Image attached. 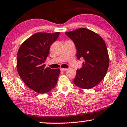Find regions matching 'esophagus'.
I'll use <instances>...</instances> for the list:
<instances>
[{
	"label": "esophagus",
	"instance_id": "obj_1",
	"mask_svg": "<svg viewBox=\"0 0 127 127\" xmlns=\"http://www.w3.org/2000/svg\"><path fill=\"white\" fill-rule=\"evenodd\" d=\"M67 70H68L67 68H60L61 71H67Z\"/></svg>",
	"mask_w": 127,
	"mask_h": 127
}]
</instances>
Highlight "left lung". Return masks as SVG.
<instances>
[{
    "mask_svg": "<svg viewBox=\"0 0 127 127\" xmlns=\"http://www.w3.org/2000/svg\"><path fill=\"white\" fill-rule=\"evenodd\" d=\"M65 34L74 42L77 59L85 60L82 68L77 70L74 83L82 89L92 88L104 78L109 68L105 42L97 33L85 28L66 32Z\"/></svg>",
    "mask_w": 127,
    "mask_h": 127,
    "instance_id": "left-lung-1",
    "label": "left lung"
}]
</instances>
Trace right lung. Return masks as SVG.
<instances>
[{
  "label": "right lung",
  "mask_w": 127,
  "mask_h": 127,
  "mask_svg": "<svg viewBox=\"0 0 127 127\" xmlns=\"http://www.w3.org/2000/svg\"><path fill=\"white\" fill-rule=\"evenodd\" d=\"M60 32H38L25 40L17 55L19 76L29 88L38 94L50 92L56 85L60 69L45 68V62L52 44Z\"/></svg>",
  "instance_id": "obj_1"
}]
</instances>
